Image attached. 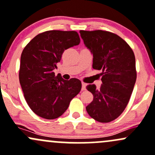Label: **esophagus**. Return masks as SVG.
Here are the masks:
<instances>
[{
  "mask_svg": "<svg viewBox=\"0 0 155 155\" xmlns=\"http://www.w3.org/2000/svg\"><path fill=\"white\" fill-rule=\"evenodd\" d=\"M81 91H85L86 90V84L84 82H81Z\"/></svg>",
  "mask_w": 155,
  "mask_h": 155,
  "instance_id": "1",
  "label": "esophagus"
}]
</instances>
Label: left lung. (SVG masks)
<instances>
[{"label":"left lung","instance_id":"obj_1","mask_svg":"<svg viewBox=\"0 0 155 155\" xmlns=\"http://www.w3.org/2000/svg\"><path fill=\"white\" fill-rule=\"evenodd\" d=\"M84 45L93 56V68L102 71L101 84L87 86L93 95L86 107L91 118L101 123L116 119L128 104L137 72L133 51L121 37L102 30L79 31Z\"/></svg>","mask_w":155,"mask_h":155}]
</instances>
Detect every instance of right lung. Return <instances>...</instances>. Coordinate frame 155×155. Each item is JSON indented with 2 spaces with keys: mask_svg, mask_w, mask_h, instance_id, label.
I'll list each match as a JSON object with an SVG mask.
<instances>
[{
  "mask_svg": "<svg viewBox=\"0 0 155 155\" xmlns=\"http://www.w3.org/2000/svg\"><path fill=\"white\" fill-rule=\"evenodd\" d=\"M79 43L75 31L51 30L37 35L23 49L19 80L25 101L38 116L49 120L59 118L80 92V80H64L54 72L64 51Z\"/></svg>",
  "mask_w": 155,
  "mask_h": 155,
  "instance_id": "1",
  "label": "right lung"
}]
</instances>
